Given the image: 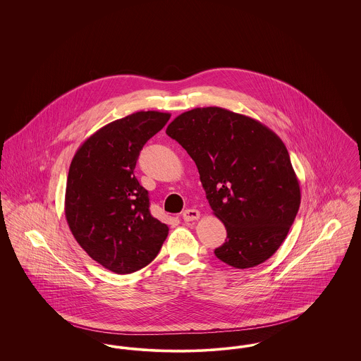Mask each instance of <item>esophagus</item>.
<instances>
[{
	"instance_id": "esophagus-1",
	"label": "esophagus",
	"mask_w": 361,
	"mask_h": 361,
	"mask_svg": "<svg viewBox=\"0 0 361 361\" xmlns=\"http://www.w3.org/2000/svg\"><path fill=\"white\" fill-rule=\"evenodd\" d=\"M199 218H200V212H199L197 209L189 208V209H185V211L183 212V219H184L185 222H192V221H197Z\"/></svg>"
}]
</instances>
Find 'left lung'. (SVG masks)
I'll return each mask as SVG.
<instances>
[{
	"mask_svg": "<svg viewBox=\"0 0 361 361\" xmlns=\"http://www.w3.org/2000/svg\"><path fill=\"white\" fill-rule=\"evenodd\" d=\"M195 161L227 240L215 256L246 269L272 257L300 206V187L283 140L262 123L219 106L195 108L168 126Z\"/></svg>",
	"mask_w": 361,
	"mask_h": 361,
	"instance_id": "8db88e82",
	"label": "left lung"
}]
</instances>
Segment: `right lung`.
<instances>
[{
  "label": "right lung",
  "mask_w": 361,
  "mask_h": 361,
  "mask_svg": "<svg viewBox=\"0 0 361 361\" xmlns=\"http://www.w3.org/2000/svg\"><path fill=\"white\" fill-rule=\"evenodd\" d=\"M171 114L140 111L112 121L80 146L70 164L65 215L86 253L108 271L133 274L149 265L169 227L150 214L149 192L134 169L145 143Z\"/></svg>",
  "instance_id": "right-lung-1"
}]
</instances>
